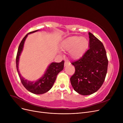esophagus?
Instances as JSON below:
<instances>
[{
  "label": "esophagus",
  "mask_w": 123,
  "mask_h": 123,
  "mask_svg": "<svg viewBox=\"0 0 123 123\" xmlns=\"http://www.w3.org/2000/svg\"><path fill=\"white\" fill-rule=\"evenodd\" d=\"M70 62H68V61H66V62H65L64 66H65H65H67V65H70Z\"/></svg>",
  "instance_id": "1"
}]
</instances>
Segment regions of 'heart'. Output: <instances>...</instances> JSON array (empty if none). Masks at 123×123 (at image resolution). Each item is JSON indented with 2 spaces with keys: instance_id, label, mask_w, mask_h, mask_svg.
Wrapping results in <instances>:
<instances>
[{
  "instance_id": "heart-1",
  "label": "heart",
  "mask_w": 123,
  "mask_h": 123,
  "mask_svg": "<svg viewBox=\"0 0 123 123\" xmlns=\"http://www.w3.org/2000/svg\"><path fill=\"white\" fill-rule=\"evenodd\" d=\"M88 47V40L84 37L73 36L65 39L61 43L62 50L70 51L73 59H77L83 56Z\"/></svg>"
}]
</instances>
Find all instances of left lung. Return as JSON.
<instances>
[{
  "label": "left lung",
  "instance_id": "8db88e82",
  "mask_svg": "<svg viewBox=\"0 0 123 123\" xmlns=\"http://www.w3.org/2000/svg\"><path fill=\"white\" fill-rule=\"evenodd\" d=\"M88 34L89 49L79 60L71 63L75 71L70 78L71 84L74 90L83 95L94 93L102 86L108 64L103 44L92 33Z\"/></svg>",
  "mask_w": 123,
  "mask_h": 123
}]
</instances>
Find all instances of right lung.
<instances>
[{
  "instance_id": "right-lung-1",
  "label": "right lung",
  "mask_w": 123,
  "mask_h": 123,
  "mask_svg": "<svg viewBox=\"0 0 123 123\" xmlns=\"http://www.w3.org/2000/svg\"><path fill=\"white\" fill-rule=\"evenodd\" d=\"M39 31V30H37L30 32L24 37L18 47L16 59L17 71L21 83L23 84V86L27 90L35 94H43L49 91L53 87L57 74L62 71L64 67V61L59 63L54 62H51L48 67L47 70L43 76L38 80L35 81L28 80L25 79L23 76H21L19 69H18V66H19V57L22 51L23 50L25 42L29 34Z\"/></svg>"
}]
</instances>
